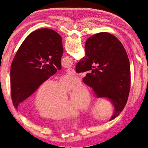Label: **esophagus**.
Returning a JSON list of instances; mask_svg holds the SVG:
<instances>
[{"instance_id":"esophagus-1","label":"esophagus","mask_w":148,"mask_h":148,"mask_svg":"<svg viewBox=\"0 0 148 148\" xmlns=\"http://www.w3.org/2000/svg\"><path fill=\"white\" fill-rule=\"evenodd\" d=\"M66 73L68 75H73L75 74V70L73 69H71V68H69V69H67L66 70Z\"/></svg>"}]
</instances>
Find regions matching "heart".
<instances>
[{
	"label": "heart",
	"instance_id": "obj_1",
	"mask_svg": "<svg viewBox=\"0 0 148 148\" xmlns=\"http://www.w3.org/2000/svg\"><path fill=\"white\" fill-rule=\"evenodd\" d=\"M79 83L78 78L65 76L59 83L50 80L39 87L34 100V108L44 118L53 120L70 119L77 114L78 109L84 110L90 103V96L84 86L79 85L66 101V92Z\"/></svg>",
	"mask_w": 148,
	"mask_h": 148
}]
</instances>
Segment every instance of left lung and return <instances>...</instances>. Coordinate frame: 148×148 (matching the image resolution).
<instances>
[{"mask_svg":"<svg viewBox=\"0 0 148 148\" xmlns=\"http://www.w3.org/2000/svg\"><path fill=\"white\" fill-rule=\"evenodd\" d=\"M63 52L62 38L52 29H39L25 39L11 65V96L16 109L20 102L62 69Z\"/></svg>","mask_w":148,"mask_h":148,"instance_id":"1","label":"left lung"}]
</instances>
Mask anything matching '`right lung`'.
I'll return each mask as SVG.
<instances>
[{
	"label": "right lung",
	"mask_w": 148,
	"mask_h": 148,
	"mask_svg": "<svg viewBox=\"0 0 148 148\" xmlns=\"http://www.w3.org/2000/svg\"><path fill=\"white\" fill-rule=\"evenodd\" d=\"M85 51L76 71H89L83 82L92 88L96 97L110 101L114 107L110 121L124 109L130 89V66L127 52L115 36L106 32L88 38Z\"/></svg>",
	"instance_id": "right-lung-1"
}]
</instances>
